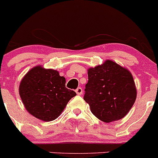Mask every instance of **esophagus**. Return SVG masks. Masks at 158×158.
I'll use <instances>...</instances> for the list:
<instances>
[{"label":"esophagus","mask_w":158,"mask_h":158,"mask_svg":"<svg viewBox=\"0 0 158 158\" xmlns=\"http://www.w3.org/2000/svg\"><path fill=\"white\" fill-rule=\"evenodd\" d=\"M76 93H77V95H79V96H80V95H82V89L81 88V87H79V88L76 89Z\"/></svg>","instance_id":"esophagus-1"}]
</instances>
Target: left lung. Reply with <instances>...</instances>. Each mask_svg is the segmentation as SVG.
<instances>
[{
    "label": "left lung",
    "mask_w": 158,
    "mask_h": 158,
    "mask_svg": "<svg viewBox=\"0 0 158 158\" xmlns=\"http://www.w3.org/2000/svg\"><path fill=\"white\" fill-rule=\"evenodd\" d=\"M84 100L95 116L105 123L124 117L137 98V88L127 69L112 60L88 69Z\"/></svg>",
    "instance_id": "obj_1"
}]
</instances>
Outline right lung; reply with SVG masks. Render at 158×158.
Returning a JSON list of instances; mask_svg holds the SVG:
<instances>
[{"mask_svg":"<svg viewBox=\"0 0 158 158\" xmlns=\"http://www.w3.org/2000/svg\"><path fill=\"white\" fill-rule=\"evenodd\" d=\"M19 95L27 111L43 121L56 120L76 92L65 87V79L57 70L36 65L19 85Z\"/></svg>","mask_w":158,"mask_h":158,"instance_id":"obj_1","label":"right lung"}]
</instances>
